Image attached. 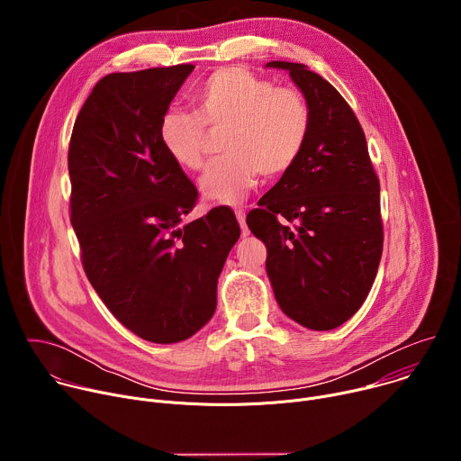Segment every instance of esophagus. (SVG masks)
<instances>
[{
  "label": "esophagus",
  "mask_w": 461,
  "mask_h": 461,
  "mask_svg": "<svg viewBox=\"0 0 461 461\" xmlns=\"http://www.w3.org/2000/svg\"><path fill=\"white\" fill-rule=\"evenodd\" d=\"M235 217H237V221H239V224H240V230H242V235L246 237L249 231H248V228H246V213H244V210H235Z\"/></svg>",
  "instance_id": "obj_1"
}]
</instances>
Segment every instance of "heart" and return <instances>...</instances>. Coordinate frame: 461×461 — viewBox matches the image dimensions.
<instances>
[{
    "label": "heart",
    "instance_id": "obj_1",
    "mask_svg": "<svg viewBox=\"0 0 461 461\" xmlns=\"http://www.w3.org/2000/svg\"><path fill=\"white\" fill-rule=\"evenodd\" d=\"M187 111H167L158 123L164 153L185 171H201L210 135L221 133L224 158L201 178V193L219 204H239L258 173L286 175L303 155L312 111L303 93L277 87L242 68L212 73L189 95Z\"/></svg>",
    "mask_w": 461,
    "mask_h": 461
}]
</instances>
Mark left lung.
<instances>
[{"mask_svg": "<svg viewBox=\"0 0 461 461\" xmlns=\"http://www.w3.org/2000/svg\"><path fill=\"white\" fill-rule=\"evenodd\" d=\"M268 68L290 73L308 100L312 129L297 164L246 224L267 244V272L281 310L312 330H332L361 308L377 274L379 178L363 127L338 89L303 63L270 61Z\"/></svg>", "mask_w": 461, "mask_h": 461, "instance_id": "obj_1", "label": "left lung"}]
</instances>
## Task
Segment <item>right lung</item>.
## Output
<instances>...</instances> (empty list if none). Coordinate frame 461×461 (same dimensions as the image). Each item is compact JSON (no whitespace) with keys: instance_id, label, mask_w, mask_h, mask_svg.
I'll use <instances>...</instances> for the list:
<instances>
[{"instance_id":"obj_1","label":"right lung","mask_w":461,"mask_h":461,"mask_svg":"<svg viewBox=\"0 0 461 461\" xmlns=\"http://www.w3.org/2000/svg\"><path fill=\"white\" fill-rule=\"evenodd\" d=\"M191 63L104 77L69 142L71 224L86 276L139 338L169 345L212 319L217 279L240 237L228 206L182 224L199 199L158 140Z\"/></svg>"}]
</instances>
